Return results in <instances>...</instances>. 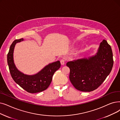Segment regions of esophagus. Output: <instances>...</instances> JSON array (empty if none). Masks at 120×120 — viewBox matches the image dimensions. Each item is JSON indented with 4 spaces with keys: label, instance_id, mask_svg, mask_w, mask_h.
<instances>
[{
    "label": "esophagus",
    "instance_id": "1",
    "mask_svg": "<svg viewBox=\"0 0 120 120\" xmlns=\"http://www.w3.org/2000/svg\"><path fill=\"white\" fill-rule=\"evenodd\" d=\"M66 62V60L64 59H62L61 60H60V63H61V64L62 65H63L65 64V63Z\"/></svg>",
    "mask_w": 120,
    "mask_h": 120
}]
</instances>
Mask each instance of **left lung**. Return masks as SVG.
<instances>
[{
    "mask_svg": "<svg viewBox=\"0 0 120 120\" xmlns=\"http://www.w3.org/2000/svg\"><path fill=\"white\" fill-rule=\"evenodd\" d=\"M113 53L110 45L103 40L97 55L68 62L70 69L69 79L77 90L91 92L97 89L110 74L113 65Z\"/></svg>",
    "mask_w": 120,
    "mask_h": 120,
    "instance_id": "8db88e82",
    "label": "left lung"
}]
</instances>
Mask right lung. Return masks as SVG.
I'll return each mask as SVG.
<instances>
[{"label": "right lung", "mask_w": 120, "mask_h": 120, "mask_svg": "<svg viewBox=\"0 0 120 120\" xmlns=\"http://www.w3.org/2000/svg\"><path fill=\"white\" fill-rule=\"evenodd\" d=\"M23 39L15 40L10 46L7 54V63L9 71L15 82L24 90L30 93H36L46 90L50 84L54 72L58 70L61 64L59 61L49 64L37 74L27 75L20 72L15 67L13 60V52L15 45Z\"/></svg>", "instance_id": "add662e5"}]
</instances>
